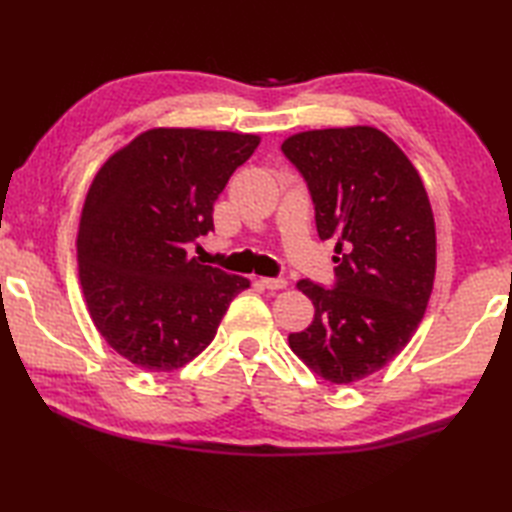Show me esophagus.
Listing matches in <instances>:
<instances>
[{"instance_id":"obj_1","label":"esophagus","mask_w":512,"mask_h":512,"mask_svg":"<svg viewBox=\"0 0 512 512\" xmlns=\"http://www.w3.org/2000/svg\"><path fill=\"white\" fill-rule=\"evenodd\" d=\"M259 281H262V286L268 290H281L288 286V281L284 277H262Z\"/></svg>"}]
</instances>
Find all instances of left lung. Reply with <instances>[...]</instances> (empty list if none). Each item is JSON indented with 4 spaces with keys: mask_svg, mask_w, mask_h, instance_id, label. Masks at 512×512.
Returning <instances> with one entry per match:
<instances>
[{
    "mask_svg": "<svg viewBox=\"0 0 512 512\" xmlns=\"http://www.w3.org/2000/svg\"><path fill=\"white\" fill-rule=\"evenodd\" d=\"M334 246V286L301 279L314 319L288 336L314 374L347 385L402 352L427 310L436 277V224L411 160L376 127L312 129L284 140Z\"/></svg>",
    "mask_w": 512,
    "mask_h": 512,
    "instance_id": "left-lung-1",
    "label": "left lung"
}]
</instances>
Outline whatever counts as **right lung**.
Here are the masks:
<instances>
[{
  "label": "right lung",
  "mask_w": 512,
  "mask_h": 512,
  "mask_svg": "<svg viewBox=\"0 0 512 512\" xmlns=\"http://www.w3.org/2000/svg\"><path fill=\"white\" fill-rule=\"evenodd\" d=\"M257 145L255 134L156 127L94 176L76 235L79 279L96 330L129 363L184 367L250 286L189 257L187 244L213 231L217 195Z\"/></svg>",
  "instance_id": "obj_1"
}]
</instances>
